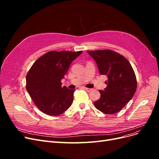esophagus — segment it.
I'll use <instances>...</instances> for the list:
<instances>
[{
	"label": "esophagus",
	"instance_id": "34e87169",
	"mask_svg": "<svg viewBox=\"0 0 159 159\" xmlns=\"http://www.w3.org/2000/svg\"><path fill=\"white\" fill-rule=\"evenodd\" d=\"M84 89H85V91H87L88 92H89V91H91V90H92V89H91V88H85V87H83L82 88Z\"/></svg>",
	"mask_w": 159,
	"mask_h": 159
}]
</instances>
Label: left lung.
<instances>
[{"instance_id": "left-lung-1", "label": "left lung", "mask_w": 159, "mask_h": 159, "mask_svg": "<svg viewBox=\"0 0 159 159\" xmlns=\"http://www.w3.org/2000/svg\"><path fill=\"white\" fill-rule=\"evenodd\" d=\"M87 52L97 63L99 74L108 78L105 90H99L101 97L94 102L95 107L105 114L116 113L136 91L137 79L132 66L125 57L112 50Z\"/></svg>"}]
</instances>
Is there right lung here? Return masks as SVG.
Returning <instances> with one entry per match:
<instances>
[{
    "mask_svg": "<svg viewBox=\"0 0 159 159\" xmlns=\"http://www.w3.org/2000/svg\"><path fill=\"white\" fill-rule=\"evenodd\" d=\"M82 51H50L33 64L26 75V90L42 113L51 116L63 113L73 102L74 89L61 87L71 63Z\"/></svg>",
    "mask_w": 159,
    "mask_h": 159,
    "instance_id": "1",
    "label": "right lung"
}]
</instances>
